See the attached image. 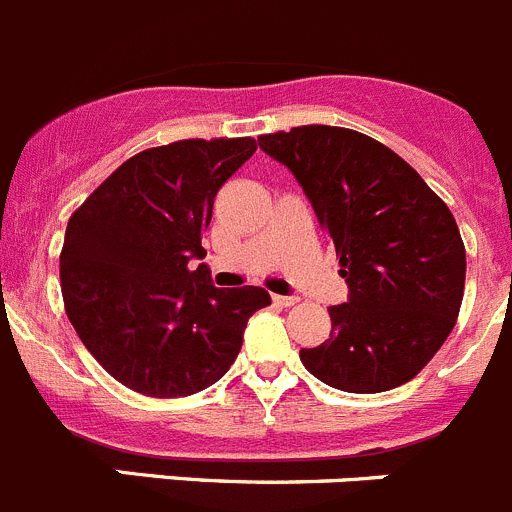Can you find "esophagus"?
<instances>
[{
    "instance_id": "obj_1",
    "label": "esophagus",
    "mask_w": 512,
    "mask_h": 512,
    "mask_svg": "<svg viewBox=\"0 0 512 512\" xmlns=\"http://www.w3.org/2000/svg\"><path fill=\"white\" fill-rule=\"evenodd\" d=\"M271 301H274L276 306H281V309H289V306H294L299 299H296V296H279V294H274V296H271Z\"/></svg>"
}]
</instances>
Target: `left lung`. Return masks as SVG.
<instances>
[{"mask_svg":"<svg viewBox=\"0 0 512 512\" xmlns=\"http://www.w3.org/2000/svg\"><path fill=\"white\" fill-rule=\"evenodd\" d=\"M332 236L347 304L329 306L332 334L301 349L304 367L342 392L410 382L450 337L465 291L455 216L407 160L369 135L301 125L261 135Z\"/></svg>","mask_w":512,"mask_h":512,"instance_id":"obj_1","label":"left lung"}]
</instances>
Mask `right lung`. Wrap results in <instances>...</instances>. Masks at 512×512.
<instances>
[{"label":"right lung","instance_id":"right-lung-1","mask_svg":"<svg viewBox=\"0 0 512 512\" xmlns=\"http://www.w3.org/2000/svg\"><path fill=\"white\" fill-rule=\"evenodd\" d=\"M253 138L178 140L107 175L70 216L60 253L67 319L110 377L145 397H188L236 362L261 286L216 289L201 236Z\"/></svg>","mask_w":512,"mask_h":512}]
</instances>
